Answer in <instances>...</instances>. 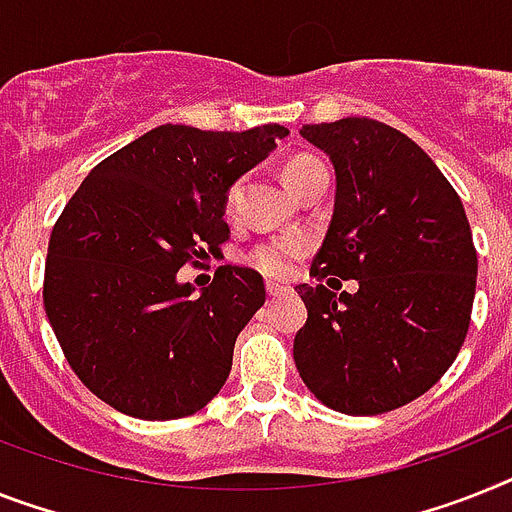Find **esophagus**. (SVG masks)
Masks as SVG:
<instances>
[{
	"mask_svg": "<svg viewBox=\"0 0 512 512\" xmlns=\"http://www.w3.org/2000/svg\"><path fill=\"white\" fill-rule=\"evenodd\" d=\"M285 290L287 287L280 285V282H266V295H269V298H277V295H282Z\"/></svg>",
	"mask_w": 512,
	"mask_h": 512,
	"instance_id": "1",
	"label": "esophagus"
}]
</instances>
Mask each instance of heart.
<instances>
[{
  "mask_svg": "<svg viewBox=\"0 0 512 512\" xmlns=\"http://www.w3.org/2000/svg\"><path fill=\"white\" fill-rule=\"evenodd\" d=\"M319 172H327L316 156H308V154H298L293 159H287V164L282 167V180L290 190H298L306 180H311L314 175ZM238 196H240V183H232L230 190H227L225 196V214L232 217V211H235V204H238ZM306 251V240L301 235H285V238H272V240H264L259 246H253L248 251L246 261L261 272L264 277H287L290 269H293V261Z\"/></svg>",
  "mask_w": 512,
  "mask_h": 512,
  "instance_id": "obj_1",
  "label": "heart"
}]
</instances>
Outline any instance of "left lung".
<instances>
[{"instance_id": "1", "label": "left lung", "mask_w": 512, "mask_h": 512, "mask_svg": "<svg viewBox=\"0 0 512 512\" xmlns=\"http://www.w3.org/2000/svg\"><path fill=\"white\" fill-rule=\"evenodd\" d=\"M301 135L329 156L337 185L311 264L319 285L295 287L308 308L295 366L332 411H395L432 390L466 340L476 293L466 211L426 151L384 122L345 117ZM337 276L356 279L357 293L337 299Z\"/></svg>"}]
</instances>
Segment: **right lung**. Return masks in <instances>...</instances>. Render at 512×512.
I'll list each match as a JSON object with an SVG mask.
<instances>
[{"instance_id": "obj_1", "label": "right lung", "mask_w": 512, "mask_h": 512, "mask_svg": "<svg viewBox=\"0 0 512 512\" xmlns=\"http://www.w3.org/2000/svg\"><path fill=\"white\" fill-rule=\"evenodd\" d=\"M285 135L274 122L243 133L159 125L96 164L67 201L49 238L44 308L67 363L114 411L193 416L227 382L264 280L225 264L193 295L177 272L222 253L227 190Z\"/></svg>"}]
</instances>
